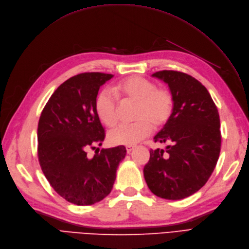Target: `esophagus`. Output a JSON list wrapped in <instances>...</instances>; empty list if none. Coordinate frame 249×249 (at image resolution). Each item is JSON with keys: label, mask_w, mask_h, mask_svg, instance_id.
I'll return each mask as SVG.
<instances>
[{"label": "esophagus", "mask_w": 249, "mask_h": 249, "mask_svg": "<svg viewBox=\"0 0 249 249\" xmlns=\"http://www.w3.org/2000/svg\"><path fill=\"white\" fill-rule=\"evenodd\" d=\"M136 148V146H126L125 147V150H126V153H128V154H130L133 150H134V149Z\"/></svg>", "instance_id": "esophagus-1"}]
</instances>
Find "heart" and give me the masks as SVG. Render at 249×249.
Returning a JSON list of instances; mask_svg holds the SVG:
<instances>
[{
    "label": "heart",
    "mask_w": 249,
    "mask_h": 249,
    "mask_svg": "<svg viewBox=\"0 0 249 249\" xmlns=\"http://www.w3.org/2000/svg\"><path fill=\"white\" fill-rule=\"evenodd\" d=\"M116 95L124 103H135L134 123L118 125L108 133V142L112 145L132 146L170 121L175 107L173 94L165 88L140 75L128 76L116 84ZM95 110L99 119L107 126L117 122L118 103L106 89L99 92L95 100Z\"/></svg>",
    "instance_id": "heart-1"
}]
</instances>
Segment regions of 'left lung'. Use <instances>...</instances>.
I'll list each match as a JSON object with an SVG mask.
<instances>
[{
    "label": "left lung",
    "instance_id": "left-lung-1",
    "mask_svg": "<svg viewBox=\"0 0 249 249\" xmlns=\"http://www.w3.org/2000/svg\"><path fill=\"white\" fill-rule=\"evenodd\" d=\"M175 99L174 112L154 142L172 145L150 150L144 178L151 192L170 200L183 199L202 188L212 176L221 151L220 115L206 88L176 71H161Z\"/></svg>",
    "mask_w": 249,
    "mask_h": 249
}]
</instances>
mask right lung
<instances>
[{"label":"right lung","instance_id":"obj_1","mask_svg":"<svg viewBox=\"0 0 249 249\" xmlns=\"http://www.w3.org/2000/svg\"><path fill=\"white\" fill-rule=\"evenodd\" d=\"M113 75L84 72L68 78L50 97L37 125V157L54 190L68 202L91 205L111 192L124 146L96 149L105 131L95 110L100 87Z\"/></svg>","mask_w":249,"mask_h":249}]
</instances>
